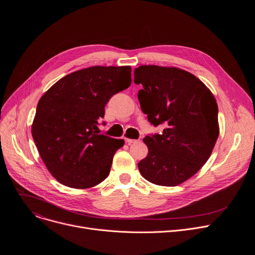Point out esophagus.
I'll return each mask as SVG.
<instances>
[{"label": "esophagus", "mask_w": 255, "mask_h": 255, "mask_svg": "<svg viewBox=\"0 0 255 255\" xmlns=\"http://www.w3.org/2000/svg\"><path fill=\"white\" fill-rule=\"evenodd\" d=\"M125 141H126L128 144H131V143L137 142V140H136V139H131V138H125Z\"/></svg>", "instance_id": "obj_1"}]
</instances>
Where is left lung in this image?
<instances>
[{"label":"left lung","mask_w":255,"mask_h":255,"mask_svg":"<svg viewBox=\"0 0 255 255\" xmlns=\"http://www.w3.org/2000/svg\"><path fill=\"white\" fill-rule=\"evenodd\" d=\"M141 84L138 101L161 134L145 136L148 155L138 162L140 175L160 186H177L203 167L219 135L218 106L206 85L175 67L142 65L134 70Z\"/></svg>","instance_id":"left-lung-1"}]
</instances>
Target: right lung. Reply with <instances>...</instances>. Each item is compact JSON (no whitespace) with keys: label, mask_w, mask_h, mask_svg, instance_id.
Instances as JSON below:
<instances>
[{"label":"right lung","mask_w":255,"mask_h":255,"mask_svg":"<svg viewBox=\"0 0 255 255\" xmlns=\"http://www.w3.org/2000/svg\"><path fill=\"white\" fill-rule=\"evenodd\" d=\"M130 85V66H94L64 76L40 98L32 135L57 181L86 189L110 175L124 140L98 134L97 125L112 96Z\"/></svg>","instance_id":"1"}]
</instances>
